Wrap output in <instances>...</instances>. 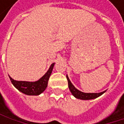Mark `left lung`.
I'll list each match as a JSON object with an SVG mask.
<instances>
[{
	"label": "left lung",
	"instance_id": "left-lung-1",
	"mask_svg": "<svg viewBox=\"0 0 124 124\" xmlns=\"http://www.w3.org/2000/svg\"><path fill=\"white\" fill-rule=\"evenodd\" d=\"M67 81H68V87H69V89H70V92L72 93V95H74L78 99H80V100H91V99H95V98L101 96V95H103L106 92V90H105V91H103V92H101V93H83V92H81L79 90H78L75 87L72 85V83L70 80L67 75Z\"/></svg>",
	"mask_w": 124,
	"mask_h": 124
}]
</instances>
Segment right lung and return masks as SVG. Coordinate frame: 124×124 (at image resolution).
I'll list each match as a JSON object with an SVG mask.
<instances>
[{
  "label": "right lung",
  "instance_id": "obj_1",
  "mask_svg": "<svg viewBox=\"0 0 124 124\" xmlns=\"http://www.w3.org/2000/svg\"><path fill=\"white\" fill-rule=\"evenodd\" d=\"M55 63H52L49 67L47 72L37 81L29 82V81H17L10 78V80L14 87L20 92L28 95H39L42 93L47 87L48 80L52 72Z\"/></svg>",
  "mask_w": 124,
  "mask_h": 124
}]
</instances>
